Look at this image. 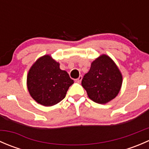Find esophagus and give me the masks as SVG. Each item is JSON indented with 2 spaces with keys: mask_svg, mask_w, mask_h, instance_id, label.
I'll return each mask as SVG.
<instances>
[{
  "mask_svg": "<svg viewBox=\"0 0 149 149\" xmlns=\"http://www.w3.org/2000/svg\"><path fill=\"white\" fill-rule=\"evenodd\" d=\"M82 78H83L82 77V76H80L77 79H76V81L77 82V83H81V80H82Z\"/></svg>",
  "mask_w": 149,
  "mask_h": 149,
  "instance_id": "obj_1",
  "label": "esophagus"
}]
</instances>
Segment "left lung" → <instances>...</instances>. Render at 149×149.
<instances>
[{"label":"left lung","instance_id":"1","mask_svg":"<svg viewBox=\"0 0 149 149\" xmlns=\"http://www.w3.org/2000/svg\"><path fill=\"white\" fill-rule=\"evenodd\" d=\"M122 83L123 76L118 66L109 56L102 55L91 63L81 85L92 101L106 104L116 97Z\"/></svg>","mask_w":149,"mask_h":149}]
</instances>
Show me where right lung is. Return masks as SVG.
I'll return each mask as SVG.
<instances>
[{
  "mask_svg": "<svg viewBox=\"0 0 149 149\" xmlns=\"http://www.w3.org/2000/svg\"><path fill=\"white\" fill-rule=\"evenodd\" d=\"M27 88L31 97L45 107L55 105L65 97L68 88L73 84L59 63L49 55L39 58L29 70Z\"/></svg>",
  "mask_w": 149,
  "mask_h": 149,
  "instance_id": "obj_1",
  "label": "right lung"
}]
</instances>
